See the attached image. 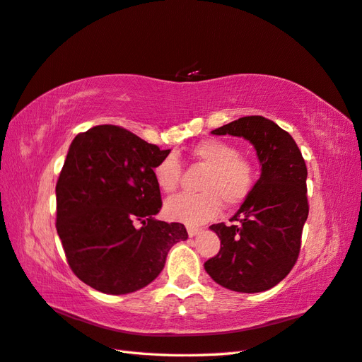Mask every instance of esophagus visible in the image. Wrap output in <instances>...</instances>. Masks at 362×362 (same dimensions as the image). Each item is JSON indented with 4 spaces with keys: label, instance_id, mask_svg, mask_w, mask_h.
Segmentation results:
<instances>
[{
    "label": "esophagus",
    "instance_id": "34e87169",
    "mask_svg": "<svg viewBox=\"0 0 362 362\" xmlns=\"http://www.w3.org/2000/svg\"><path fill=\"white\" fill-rule=\"evenodd\" d=\"M199 228H195V226H187V234H189V237H195V235H198L199 234Z\"/></svg>",
    "mask_w": 362,
    "mask_h": 362
}]
</instances>
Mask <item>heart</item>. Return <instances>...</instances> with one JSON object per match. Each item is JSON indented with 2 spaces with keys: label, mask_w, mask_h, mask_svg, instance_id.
I'll return each mask as SVG.
<instances>
[{
  "label": "heart",
  "mask_w": 362,
  "mask_h": 362,
  "mask_svg": "<svg viewBox=\"0 0 362 362\" xmlns=\"http://www.w3.org/2000/svg\"><path fill=\"white\" fill-rule=\"evenodd\" d=\"M198 163L207 167L199 182V194L178 195L167 199L164 215L168 220L186 224H202L215 218L226 207H237L251 195L255 182L252 164L232 144L221 139H206L190 150ZM156 186L164 194L178 189L181 164L175 155H167L153 167Z\"/></svg>",
  "instance_id": "heart-1"
}]
</instances>
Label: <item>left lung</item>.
<instances>
[{
	"label": "left lung",
	"instance_id": "8db88e82",
	"mask_svg": "<svg viewBox=\"0 0 362 362\" xmlns=\"http://www.w3.org/2000/svg\"><path fill=\"white\" fill-rule=\"evenodd\" d=\"M252 144L262 175L230 221L212 224L220 252L204 263L216 284L237 293H260L288 276L300 252L308 216L307 165L291 134L263 116H246L215 128Z\"/></svg>",
	"mask_w": 362,
	"mask_h": 362
}]
</instances>
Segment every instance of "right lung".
I'll list each match as a JSON object with an SVG mask.
<instances>
[{
  "label": "right lung",
  "instance_id": "1",
  "mask_svg": "<svg viewBox=\"0 0 362 362\" xmlns=\"http://www.w3.org/2000/svg\"><path fill=\"white\" fill-rule=\"evenodd\" d=\"M168 153L117 125L93 127L71 142L55 186V228L69 268L94 290H141L170 247L187 240L184 224L155 220L163 202L153 167Z\"/></svg>",
  "mask_w": 362,
  "mask_h": 362
}]
</instances>
